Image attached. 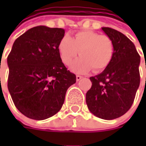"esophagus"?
I'll list each match as a JSON object with an SVG mask.
<instances>
[{
	"instance_id": "34e87169",
	"label": "esophagus",
	"mask_w": 146,
	"mask_h": 146,
	"mask_svg": "<svg viewBox=\"0 0 146 146\" xmlns=\"http://www.w3.org/2000/svg\"><path fill=\"white\" fill-rule=\"evenodd\" d=\"M81 79H82L81 76H79V75H77V76H76V80H77V81H80Z\"/></svg>"
}]
</instances>
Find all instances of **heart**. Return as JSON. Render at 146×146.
<instances>
[{
    "instance_id": "heart-1",
    "label": "heart",
    "mask_w": 146,
    "mask_h": 146,
    "mask_svg": "<svg viewBox=\"0 0 146 146\" xmlns=\"http://www.w3.org/2000/svg\"><path fill=\"white\" fill-rule=\"evenodd\" d=\"M58 51L65 65L70 64L79 51L80 57L72 63L70 68L77 73H84L91 68L94 71L105 69L113 57L114 45L107 36L81 31L73 37H62L58 44Z\"/></svg>"
}]
</instances>
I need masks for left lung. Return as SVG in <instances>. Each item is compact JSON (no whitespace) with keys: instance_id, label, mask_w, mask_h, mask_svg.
I'll return each mask as SVG.
<instances>
[{"instance_id":"8db88e82","label":"left lung","mask_w":146,"mask_h":146,"mask_svg":"<svg viewBox=\"0 0 146 146\" xmlns=\"http://www.w3.org/2000/svg\"><path fill=\"white\" fill-rule=\"evenodd\" d=\"M102 31L112 40L114 53L106 69L90 77L92 87L86 93L88 108L95 116L110 120L131 108L140 85V55L134 44L110 27Z\"/></svg>"}]
</instances>
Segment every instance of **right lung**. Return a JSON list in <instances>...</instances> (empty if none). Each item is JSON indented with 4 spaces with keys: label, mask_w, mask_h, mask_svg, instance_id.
I'll return each mask as SVG.
<instances>
[{
    "label": "right lung",
    "mask_w": 146,
    "mask_h": 146,
    "mask_svg": "<svg viewBox=\"0 0 146 146\" xmlns=\"http://www.w3.org/2000/svg\"><path fill=\"white\" fill-rule=\"evenodd\" d=\"M62 28L32 27L17 38L7 58L8 89L16 108L36 120L57 114L76 76L66 69L58 51Z\"/></svg>",
    "instance_id": "obj_1"
}]
</instances>
